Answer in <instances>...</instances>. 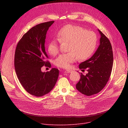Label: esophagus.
<instances>
[{
  "mask_svg": "<svg viewBox=\"0 0 128 128\" xmlns=\"http://www.w3.org/2000/svg\"><path fill=\"white\" fill-rule=\"evenodd\" d=\"M72 72V70H65V72H66V73H70V72Z\"/></svg>",
  "mask_w": 128,
  "mask_h": 128,
  "instance_id": "esophagus-1",
  "label": "esophagus"
}]
</instances>
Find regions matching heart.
Masks as SVG:
<instances>
[{"label":"heart","mask_w":128,"mask_h":128,"mask_svg":"<svg viewBox=\"0 0 128 128\" xmlns=\"http://www.w3.org/2000/svg\"><path fill=\"white\" fill-rule=\"evenodd\" d=\"M57 38L60 42H68V52L60 54L54 61V65L63 68H70L76 58L79 60L88 58L97 45V36L94 32L76 25L64 26L58 32ZM48 50L51 55H56L59 50L57 40L52 39L48 42Z\"/></svg>","instance_id":"1"}]
</instances>
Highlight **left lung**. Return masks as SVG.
Returning a JSON list of instances; mask_svg holds the SVG:
<instances>
[{"instance_id": "left-lung-1", "label": "left lung", "mask_w": 128, "mask_h": 128, "mask_svg": "<svg viewBox=\"0 0 128 128\" xmlns=\"http://www.w3.org/2000/svg\"><path fill=\"white\" fill-rule=\"evenodd\" d=\"M98 31L101 35L99 47L92 57L79 65L80 69H86L88 73L86 75L80 73V79L76 84V88L88 96L98 93L104 88L110 78L113 66L110 42L101 31Z\"/></svg>"}]
</instances>
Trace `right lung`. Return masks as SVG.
<instances>
[{
    "label": "right lung",
    "instance_id": "obj_1",
    "mask_svg": "<svg viewBox=\"0 0 128 128\" xmlns=\"http://www.w3.org/2000/svg\"><path fill=\"white\" fill-rule=\"evenodd\" d=\"M54 21L38 24L26 32L18 43L14 65L17 77L28 93L36 97L48 93L58 80L59 70L43 72L42 66L50 67L45 50L46 34Z\"/></svg>",
    "mask_w": 128,
    "mask_h": 128
}]
</instances>
